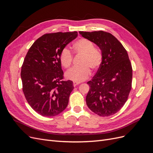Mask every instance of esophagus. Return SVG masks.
Segmentation results:
<instances>
[{
  "label": "esophagus",
  "instance_id": "34e87169",
  "mask_svg": "<svg viewBox=\"0 0 153 153\" xmlns=\"http://www.w3.org/2000/svg\"><path fill=\"white\" fill-rule=\"evenodd\" d=\"M79 84H80L79 82H73V85H74V87H75V86L78 85Z\"/></svg>",
  "mask_w": 153,
  "mask_h": 153
}]
</instances>
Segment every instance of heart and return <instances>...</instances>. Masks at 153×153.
Wrapping results in <instances>:
<instances>
[{
    "label": "heart",
    "instance_id": "1",
    "mask_svg": "<svg viewBox=\"0 0 153 153\" xmlns=\"http://www.w3.org/2000/svg\"><path fill=\"white\" fill-rule=\"evenodd\" d=\"M75 53L82 56L79 67H73L66 73V78L69 80L81 82L86 80L92 69L98 68L102 62V53L101 51L94 47L93 43L90 40L82 38L77 40L73 44ZM60 61L62 65L68 68L71 65L73 54L67 48H64L60 55Z\"/></svg>",
    "mask_w": 153,
    "mask_h": 153
}]
</instances>
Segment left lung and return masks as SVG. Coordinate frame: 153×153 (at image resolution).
Instances as JSON below:
<instances>
[{
    "instance_id": "8db88e82",
    "label": "left lung",
    "mask_w": 153,
    "mask_h": 153,
    "mask_svg": "<svg viewBox=\"0 0 153 153\" xmlns=\"http://www.w3.org/2000/svg\"><path fill=\"white\" fill-rule=\"evenodd\" d=\"M79 33L98 46L102 53L98 71L87 82L90 89L86 96L87 105L100 116H110L124 106L131 89L132 68L128 53L117 39L108 32Z\"/></svg>"
}]
</instances>
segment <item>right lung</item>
<instances>
[{"instance_id": "obj_1", "label": "right lung", "mask_w": 153, "mask_h": 153, "mask_svg": "<svg viewBox=\"0 0 153 153\" xmlns=\"http://www.w3.org/2000/svg\"><path fill=\"white\" fill-rule=\"evenodd\" d=\"M78 36L77 32L46 34L29 48L22 66L23 92L34 111L53 117L67 107L74 87L64 81L60 61L62 50Z\"/></svg>"}]
</instances>
